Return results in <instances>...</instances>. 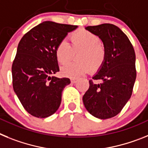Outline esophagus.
<instances>
[{
	"mask_svg": "<svg viewBox=\"0 0 148 148\" xmlns=\"http://www.w3.org/2000/svg\"><path fill=\"white\" fill-rule=\"evenodd\" d=\"M77 78H71V83H77Z\"/></svg>",
	"mask_w": 148,
	"mask_h": 148,
	"instance_id": "esophagus-1",
	"label": "esophagus"
}]
</instances>
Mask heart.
I'll return each instance as SVG.
<instances>
[{"label": "heart", "instance_id": "1", "mask_svg": "<svg viewBox=\"0 0 148 148\" xmlns=\"http://www.w3.org/2000/svg\"><path fill=\"white\" fill-rule=\"evenodd\" d=\"M71 45L65 39L60 41L55 48V56L60 65L71 61L73 53L79 51L76 57L78 62L62 67L61 72L66 77H78L101 68L106 60V49L101 38L91 31L82 29L74 32L69 36Z\"/></svg>", "mask_w": 148, "mask_h": 148}]
</instances>
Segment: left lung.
<instances>
[{"instance_id":"left-lung-1","label":"left lung","mask_w":148,"mask_h":148,"mask_svg":"<svg viewBox=\"0 0 148 148\" xmlns=\"http://www.w3.org/2000/svg\"><path fill=\"white\" fill-rule=\"evenodd\" d=\"M103 42L106 60L89 80L83 97L88 112L97 119L115 117L130 98L136 78V54L133 45L121 29L112 24L86 27ZM100 80L101 83H96Z\"/></svg>"}]
</instances>
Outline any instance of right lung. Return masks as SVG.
<instances>
[{"mask_svg": "<svg viewBox=\"0 0 148 148\" xmlns=\"http://www.w3.org/2000/svg\"><path fill=\"white\" fill-rule=\"evenodd\" d=\"M76 25L44 21L21 38L12 65V86L23 107L36 118L45 119L58 110L69 78H58L55 48Z\"/></svg>", "mask_w": 148, "mask_h": 148, "instance_id": "right-lung-1", "label": "right lung"}]
</instances>
